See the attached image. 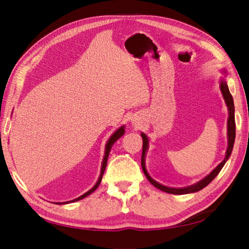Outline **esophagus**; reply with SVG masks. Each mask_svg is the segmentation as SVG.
I'll return each instance as SVG.
<instances>
[{
  "mask_svg": "<svg viewBox=\"0 0 249 249\" xmlns=\"http://www.w3.org/2000/svg\"><path fill=\"white\" fill-rule=\"evenodd\" d=\"M132 122H133V124H136V125L138 124V125H139V123L137 122V119H133V120H132Z\"/></svg>",
  "mask_w": 249,
  "mask_h": 249,
  "instance_id": "34e87169",
  "label": "esophagus"
}]
</instances>
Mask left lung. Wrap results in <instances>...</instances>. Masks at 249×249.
I'll use <instances>...</instances> for the list:
<instances>
[{"instance_id":"8db88e82","label":"left lung","mask_w":249,"mask_h":249,"mask_svg":"<svg viewBox=\"0 0 249 249\" xmlns=\"http://www.w3.org/2000/svg\"><path fill=\"white\" fill-rule=\"evenodd\" d=\"M220 90L222 96L224 99L225 104H227L228 109H229V118H228V149L227 153H225V158L224 160L218 165V166L212 170V172L208 175L206 178H203L202 179H200L199 182L195 183L194 185L188 186V187H184V188H171V187H167L161 185L158 182H156L155 179H153L150 178V176L148 175V172L145 168V155H146V150L148 148V138L144 133H141V137L143 140V146H142V157H141V166H142V170L144 172V175L146 177V178L149 180V183L154 185L158 189H160L164 192H167L170 194H188V193H194L197 192L201 189H203L206 186H208L212 180L217 177L218 173L220 172V170L222 169V167L224 166V164L227 163V161L229 160V158L231 157V150L233 147V143H235V137H236V124H235V106H233V100L232 96L229 90V86L225 82L224 79H221L220 81Z\"/></svg>"}]
</instances>
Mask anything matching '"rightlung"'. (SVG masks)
Returning a JSON list of instances; mask_svg holds the SVG:
<instances>
[{"label":"right lung","mask_w":249,"mask_h":249,"mask_svg":"<svg viewBox=\"0 0 249 249\" xmlns=\"http://www.w3.org/2000/svg\"><path fill=\"white\" fill-rule=\"evenodd\" d=\"M124 134V125H122L119 127V129H117L114 133H113V135L112 136L110 137V139L108 140V142H107V144H106V147H105V156H104V159H103V162H102V167H101V175H100V178H99V179H97V182H96V184L91 188V189H90L89 191H87L86 193H84L83 195H81V196H79L78 198H74V199H72V200H70V201H64V202H56L57 205H64V203H70V202H74V201H78V200H81V199H83V198H85V197H87L88 195H90L91 194L93 191H95L96 190V188L99 187V185L101 184V180H102V178H103V175H104V172H105V169H106V166H107V161H108V157H109V153H110V150H111V148H112V145L114 144V143L123 136V135Z\"/></svg>","instance_id":"1"}]
</instances>
